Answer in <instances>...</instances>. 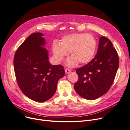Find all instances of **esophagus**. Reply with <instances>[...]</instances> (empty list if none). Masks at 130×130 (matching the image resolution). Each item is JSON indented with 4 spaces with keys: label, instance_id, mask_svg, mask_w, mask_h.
Instances as JSON below:
<instances>
[{
    "label": "esophagus",
    "instance_id": "1",
    "mask_svg": "<svg viewBox=\"0 0 130 130\" xmlns=\"http://www.w3.org/2000/svg\"><path fill=\"white\" fill-rule=\"evenodd\" d=\"M70 72V69H65V73H66V74H69Z\"/></svg>",
    "mask_w": 130,
    "mask_h": 130
}]
</instances>
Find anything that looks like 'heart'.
<instances>
[{"label": "heart", "instance_id": "heart-1", "mask_svg": "<svg viewBox=\"0 0 130 130\" xmlns=\"http://www.w3.org/2000/svg\"><path fill=\"white\" fill-rule=\"evenodd\" d=\"M96 42L94 37L89 34L74 33L64 36L60 40V44L54 42L52 51L55 60L61 62L70 53L72 57L67 61L70 67L75 66L78 62L86 64L92 60L95 53Z\"/></svg>", "mask_w": 130, "mask_h": 130}]
</instances>
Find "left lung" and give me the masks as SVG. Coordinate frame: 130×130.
<instances>
[{
    "label": "left lung",
    "instance_id": "left-lung-1",
    "mask_svg": "<svg viewBox=\"0 0 130 130\" xmlns=\"http://www.w3.org/2000/svg\"><path fill=\"white\" fill-rule=\"evenodd\" d=\"M119 64L118 55L112 42L104 36L100 37L95 57L76 70L78 80L74 84L75 91L90 100L104 95L111 87Z\"/></svg>",
    "mask_w": 130,
    "mask_h": 130
}]
</instances>
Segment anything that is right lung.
Segmentation results:
<instances>
[{
	"label": "right lung",
	"instance_id": "obj_1",
	"mask_svg": "<svg viewBox=\"0 0 130 130\" xmlns=\"http://www.w3.org/2000/svg\"><path fill=\"white\" fill-rule=\"evenodd\" d=\"M42 33L27 37L15 54L13 64L19 88L24 95L38 103L50 99L56 92L58 81L65 73L61 65H52Z\"/></svg>",
	"mask_w": 130,
	"mask_h": 130
}]
</instances>
